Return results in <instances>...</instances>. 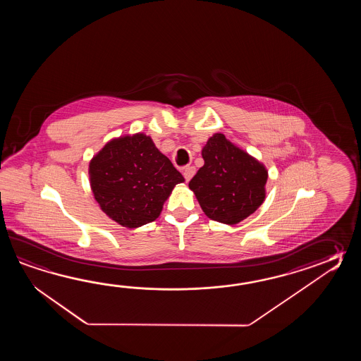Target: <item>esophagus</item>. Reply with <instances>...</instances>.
Returning a JSON list of instances; mask_svg holds the SVG:
<instances>
[{
  "mask_svg": "<svg viewBox=\"0 0 361 361\" xmlns=\"http://www.w3.org/2000/svg\"><path fill=\"white\" fill-rule=\"evenodd\" d=\"M195 173H196V169H195L193 166H187V168L183 170L184 179H185L187 182H190L191 178L195 176Z\"/></svg>",
  "mask_w": 361,
  "mask_h": 361,
  "instance_id": "1",
  "label": "esophagus"
}]
</instances>
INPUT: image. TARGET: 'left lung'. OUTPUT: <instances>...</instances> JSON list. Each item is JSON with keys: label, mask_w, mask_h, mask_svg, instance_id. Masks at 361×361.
I'll use <instances>...</instances> for the list:
<instances>
[{"label": "left lung", "mask_w": 361, "mask_h": 361, "mask_svg": "<svg viewBox=\"0 0 361 361\" xmlns=\"http://www.w3.org/2000/svg\"><path fill=\"white\" fill-rule=\"evenodd\" d=\"M201 154L204 166L188 187L207 218L233 226L253 214L266 199V166L222 133L207 139Z\"/></svg>", "instance_id": "obj_1"}]
</instances>
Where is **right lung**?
Segmentation results:
<instances>
[{"label": "right lung", "instance_id": "obj_1", "mask_svg": "<svg viewBox=\"0 0 361 361\" xmlns=\"http://www.w3.org/2000/svg\"><path fill=\"white\" fill-rule=\"evenodd\" d=\"M94 199L126 228L154 222L184 178L143 133L111 139L89 164Z\"/></svg>", "mask_w": 361, "mask_h": 361}]
</instances>
